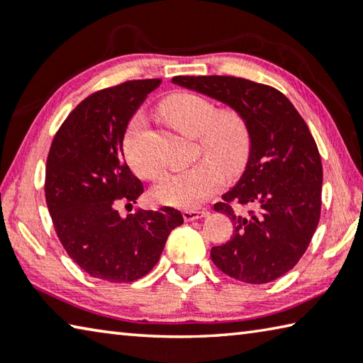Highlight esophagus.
I'll return each mask as SVG.
<instances>
[{"label": "esophagus", "instance_id": "esophagus-1", "mask_svg": "<svg viewBox=\"0 0 363 363\" xmlns=\"http://www.w3.org/2000/svg\"><path fill=\"white\" fill-rule=\"evenodd\" d=\"M203 216H206V211H199V210H186V211H182V218H184V220H196V219H200V218H203Z\"/></svg>", "mask_w": 363, "mask_h": 363}]
</instances>
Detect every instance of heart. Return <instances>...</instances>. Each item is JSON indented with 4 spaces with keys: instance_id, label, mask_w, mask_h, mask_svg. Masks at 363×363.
Segmentation results:
<instances>
[{
    "instance_id": "b5f03b06",
    "label": "heart",
    "mask_w": 363,
    "mask_h": 363,
    "mask_svg": "<svg viewBox=\"0 0 363 363\" xmlns=\"http://www.w3.org/2000/svg\"><path fill=\"white\" fill-rule=\"evenodd\" d=\"M160 113L176 130L196 138V152L210 160L182 171L164 174L153 187L158 203L194 210L218 192L223 174L237 176L247 167L251 153V130L245 116L233 108L216 110L206 97L176 93L160 104ZM145 120L134 115L123 139V152L134 173L155 179L160 167L143 150Z\"/></svg>"
}]
</instances>
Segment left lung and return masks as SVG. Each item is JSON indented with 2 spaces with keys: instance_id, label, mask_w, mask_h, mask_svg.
Segmentation results:
<instances>
[{
  "instance_id": "obj_1",
  "label": "left lung",
  "mask_w": 363,
  "mask_h": 363,
  "mask_svg": "<svg viewBox=\"0 0 363 363\" xmlns=\"http://www.w3.org/2000/svg\"><path fill=\"white\" fill-rule=\"evenodd\" d=\"M174 84L225 104L247 118L251 153L235 187L214 210L233 223L230 240L211 248L229 277L267 284L306 253L320 219L322 160L303 116L272 86L235 77H174ZM232 203L250 206L243 215Z\"/></svg>"
}]
</instances>
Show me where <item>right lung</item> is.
Wrapping results in <instances>:
<instances>
[{
    "label": "right lung",
    "mask_w": 363,
    "mask_h": 363,
    "mask_svg": "<svg viewBox=\"0 0 363 363\" xmlns=\"http://www.w3.org/2000/svg\"><path fill=\"white\" fill-rule=\"evenodd\" d=\"M162 79H133L97 91L67 116L52 139L45 194L60 243L91 277L134 281L158 262L167 238L184 223L163 206L121 218L120 201L136 203L144 186L123 157L128 123Z\"/></svg>",
    "instance_id": "right-lung-1"
}]
</instances>
